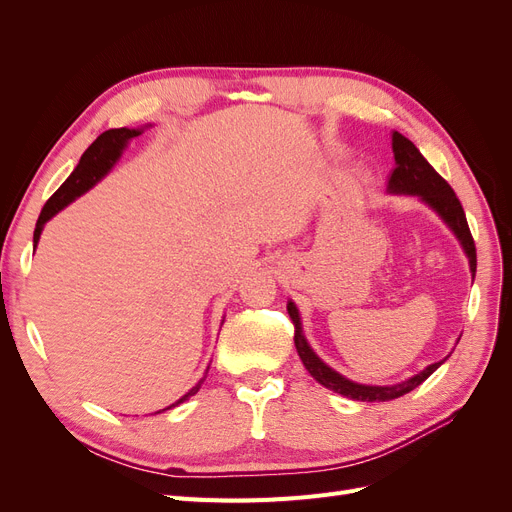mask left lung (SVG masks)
<instances>
[{
    "mask_svg": "<svg viewBox=\"0 0 512 512\" xmlns=\"http://www.w3.org/2000/svg\"><path fill=\"white\" fill-rule=\"evenodd\" d=\"M393 153H395V168L389 179V192L395 194H416L421 196L425 203L436 209L440 218L448 224L457 239L461 241L463 250H466L468 258H470V271L472 275L476 273V245L472 239V232L466 220V213H463V207L459 203V198L455 196L451 185L446 183V179H442L433 166L421 156V151L414 147V143L410 138H406L404 134L393 132ZM288 316L294 324V346H297V352L301 356V361L305 365V369L312 374V378L316 382H320L327 389L346 395L350 399L356 401H391L397 399L401 395H406L410 391H414L418 384L425 382L433 371H436L440 363H433L427 369H423L421 374H416L414 378L395 384V386H367V384H356L346 380L344 376H339L337 371H333L329 365H324L318 356L314 354V350L307 346L305 335L301 331V320H299V312L294 303H288Z\"/></svg>",
    "mask_w": 512,
    "mask_h": 512,
    "instance_id": "left-lung-1",
    "label": "left lung"
}]
</instances>
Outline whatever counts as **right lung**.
<instances>
[{"label": "right lung", "instance_id": "obj_1", "mask_svg": "<svg viewBox=\"0 0 512 512\" xmlns=\"http://www.w3.org/2000/svg\"><path fill=\"white\" fill-rule=\"evenodd\" d=\"M141 132L143 130H128V128L106 130L96 138L94 143L87 147V151L81 156L79 166L74 168V173L64 183H61V188L49 200H46V205L42 207V213H40L36 230H34V247L40 239L42 226L49 222L57 211H61L66 205H70L74 198H79L81 194H85L91 188V185H96L108 173V170H111V166L117 162V158L121 156V151H123V147H126L130 138L138 136ZM203 382H205V378L200 380L188 395H183L177 401V404H183L185 399L196 395L198 389H200V384H203Z\"/></svg>", "mask_w": 512, "mask_h": 512}]
</instances>
